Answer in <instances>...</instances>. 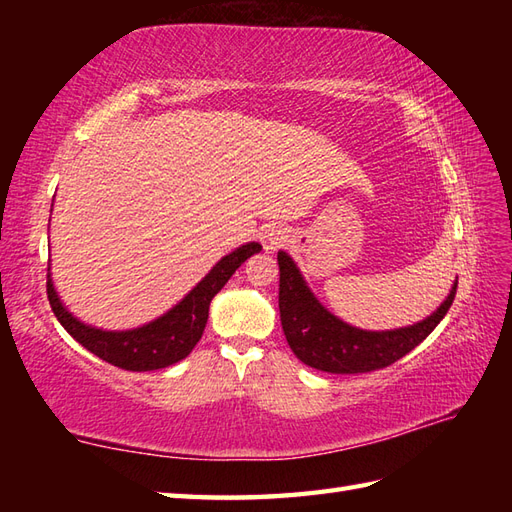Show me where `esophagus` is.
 I'll return each mask as SVG.
<instances>
[{
  "label": "esophagus",
  "instance_id": "obj_1",
  "mask_svg": "<svg viewBox=\"0 0 512 512\" xmlns=\"http://www.w3.org/2000/svg\"><path fill=\"white\" fill-rule=\"evenodd\" d=\"M286 242H288V233H286V228H281V226H268L262 233V244L266 250H277Z\"/></svg>",
  "mask_w": 512,
  "mask_h": 512
}]
</instances>
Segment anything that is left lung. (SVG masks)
I'll list each match as a JSON object with an SVG mask.
<instances>
[{"label": "left lung", "instance_id": "obj_1", "mask_svg": "<svg viewBox=\"0 0 512 512\" xmlns=\"http://www.w3.org/2000/svg\"><path fill=\"white\" fill-rule=\"evenodd\" d=\"M279 262V314L290 350L299 361L330 374H365L383 369L409 354L436 330L449 312L458 290L453 284L447 301L422 323L391 332H365L339 321L314 299L297 266L286 253Z\"/></svg>", "mask_w": 512, "mask_h": 512}]
</instances>
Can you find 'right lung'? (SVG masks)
I'll return each mask as SVG.
<instances>
[{
	"instance_id": "obj_1",
	"label": "right lung",
	"mask_w": 512,
	"mask_h": 512,
	"mask_svg": "<svg viewBox=\"0 0 512 512\" xmlns=\"http://www.w3.org/2000/svg\"><path fill=\"white\" fill-rule=\"evenodd\" d=\"M262 250L259 244H246L226 255L222 262L206 275L198 286H195L187 297H184L176 308L169 310L165 317L156 319L154 323L143 325L138 330L127 332H103L90 328L76 321L72 314L61 306L57 292L52 288V279L48 273L46 292L54 317L74 336L85 350H90L105 363L114 367L127 369V372H151V369H162L173 363L182 361L184 356L202 339V332L209 319L211 299L224 288L228 279L233 277L235 270L242 266L250 255ZM50 270V268H48Z\"/></svg>"
}]
</instances>
